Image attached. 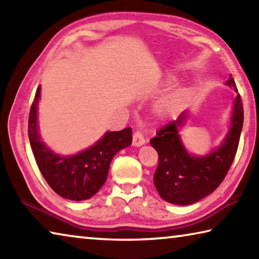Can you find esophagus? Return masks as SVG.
Masks as SVG:
<instances>
[{"label": "esophagus", "mask_w": 259, "mask_h": 259, "mask_svg": "<svg viewBox=\"0 0 259 259\" xmlns=\"http://www.w3.org/2000/svg\"><path fill=\"white\" fill-rule=\"evenodd\" d=\"M145 144V137H144V135L142 131H135V134L133 136V145L134 146H142Z\"/></svg>", "instance_id": "1"}]
</instances>
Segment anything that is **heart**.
Masks as SVG:
<instances>
[{
	"mask_svg": "<svg viewBox=\"0 0 259 259\" xmlns=\"http://www.w3.org/2000/svg\"><path fill=\"white\" fill-rule=\"evenodd\" d=\"M175 81V76H169L168 77V83H171V82H174ZM185 95V91L184 90H181V91H178V93L174 96V98H171L170 100H168V102H165V103H163V105H161V109H164V108H166L169 106V105H171L174 102H176L177 99H179L181 97H183V96Z\"/></svg>",
	"mask_w": 259,
	"mask_h": 259,
	"instance_id": "1",
	"label": "heart"
}]
</instances>
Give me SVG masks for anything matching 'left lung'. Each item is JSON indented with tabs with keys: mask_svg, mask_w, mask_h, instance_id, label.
<instances>
[{
	"mask_svg": "<svg viewBox=\"0 0 259 259\" xmlns=\"http://www.w3.org/2000/svg\"><path fill=\"white\" fill-rule=\"evenodd\" d=\"M238 93L232 75L226 81ZM187 111L177 120L157 131L156 137L150 140L159 154L155 170L154 186L166 202L187 205L209 195L224 181L238 151L240 135L243 125V106L240 94L234 100L231 129L222 145L205 156L188 154L178 135V128L185 123Z\"/></svg>",
	"mask_w": 259,
	"mask_h": 259,
	"instance_id": "8db88e82",
	"label": "left lung"
}]
</instances>
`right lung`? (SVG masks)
<instances>
[{
  "instance_id": "add662e5",
  "label": "right lung",
  "mask_w": 259,
  "mask_h": 259,
  "mask_svg": "<svg viewBox=\"0 0 259 259\" xmlns=\"http://www.w3.org/2000/svg\"><path fill=\"white\" fill-rule=\"evenodd\" d=\"M40 87L35 94L28 117V137L38 169L57 194L72 201L88 200L99 191L107 179L111 161L117 152L133 142V130L108 131L94 146L72 156L55 154L37 130V104Z\"/></svg>"
}]
</instances>
